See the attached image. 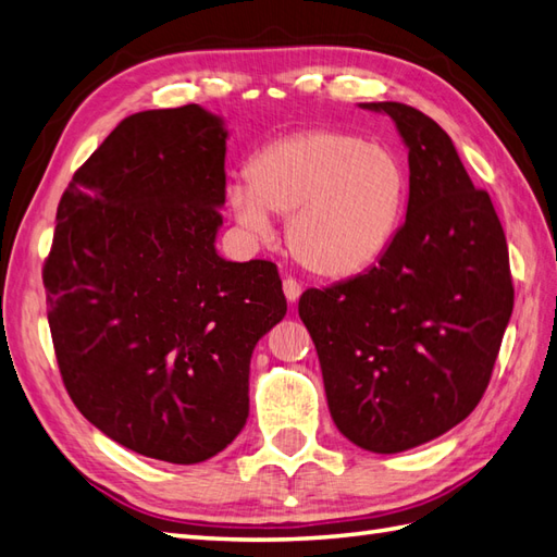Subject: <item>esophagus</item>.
<instances>
[{
  "instance_id": "obj_1",
  "label": "esophagus",
  "mask_w": 557,
  "mask_h": 557,
  "mask_svg": "<svg viewBox=\"0 0 557 557\" xmlns=\"http://www.w3.org/2000/svg\"><path fill=\"white\" fill-rule=\"evenodd\" d=\"M282 289H284V296H287V301H299V296H301V284L299 282H296L294 277H287V280H284L282 282Z\"/></svg>"
}]
</instances>
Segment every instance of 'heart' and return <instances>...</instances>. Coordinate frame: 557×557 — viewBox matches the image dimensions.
<instances>
[{"mask_svg":"<svg viewBox=\"0 0 557 557\" xmlns=\"http://www.w3.org/2000/svg\"><path fill=\"white\" fill-rule=\"evenodd\" d=\"M247 185L227 199L253 235L268 213L287 218V247L308 273L344 280L389 251L404 223L410 175L400 153L342 131H304L270 141L247 163Z\"/></svg>","mask_w":557,"mask_h":557,"instance_id":"1","label":"heart"}]
</instances>
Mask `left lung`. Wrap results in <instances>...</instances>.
Segmentation results:
<instances>
[{
	"label": "left lung",
	"mask_w": 557,
	"mask_h": 557,
	"mask_svg": "<svg viewBox=\"0 0 557 557\" xmlns=\"http://www.w3.org/2000/svg\"><path fill=\"white\" fill-rule=\"evenodd\" d=\"M363 107L389 113L408 147L406 223L366 273L306 289L299 315L337 430L372 454H398L480 404L515 289L494 203L450 137L408 103Z\"/></svg>",
	"instance_id": "8db88e82"
}]
</instances>
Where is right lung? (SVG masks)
I'll list each match as a JSON object with an SVG mask.
<instances>
[{
    "label": "right lung",
    "mask_w": 557,
    "mask_h": 557,
    "mask_svg": "<svg viewBox=\"0 0 557 557\" xmlns=\"http://www.w3.org/2000/svg\"><path fill=\"white\" fill-rule=\"evenodd\" d=\"M225 139L197 103L125 119L63 191L42 268L75 408L121 446L177 465L242 432L253 346L287 313L275 263L215 253Z\"/></svg>",
    "instance_id": "obj_1"
}]
</instances>
